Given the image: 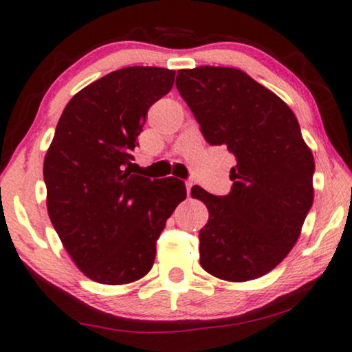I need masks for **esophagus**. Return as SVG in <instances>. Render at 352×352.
I'll return each instance as SVG.
<instances>
[{"mask_svg": "<svg viewBox=\"0 0 352 352\" xmlns=\"http://www.w3.org/2000/svg\"><path fill=\"white\" fill-rule=\"evenodd\" d=\"M190 189H192V182L186 181V190H187V195H189V197H190Z\"/></svg>", "mask_w": 352, "mask_h": 352, "instance_id": "1", "label": "esophagus"}]
</instances>
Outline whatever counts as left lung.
<instances>
[{
	"label": "left lung",
	"instance_id": "8db88e82",
	"mask_svg": "<svg viewBox=\"0 0 352 352\" xmlns=\"http://www.w3.org/2000/svg\"><path fill=\"white\" fill-rule=\"evenodd\" d=\"M176 88L206 142L237 160L228 195L190 190L210 213L199 234L201 267L228 282L263 277L290 253L314 200V157L295 113L230 67L177 70Z\"/></svg>",
	"mask_w": 352,
	"mask_h": 352
}]
</instances>
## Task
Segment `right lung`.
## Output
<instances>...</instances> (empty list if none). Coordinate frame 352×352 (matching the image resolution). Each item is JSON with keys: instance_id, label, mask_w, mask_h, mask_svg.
Listing matches in <instances>:
<instances>
[{"instance_id": "1", "label": "right lung", "mask_w": 352, "mask_h": 352, "mask_svg": "<svg viewBox=\"0 0 352 352\" xmlns=\"http://www.w3.org/2000/svg\"><path fill=\"white\" fill-rule=\"evenodd\" d=\"M175 75L160 67L115 70L78 91L57 123L43 165L47 214L94 282L124 285L146 276L166 219L186 199L181 179L129 170L147 110L170 93Z\"/></svg>"}]
</instances>
